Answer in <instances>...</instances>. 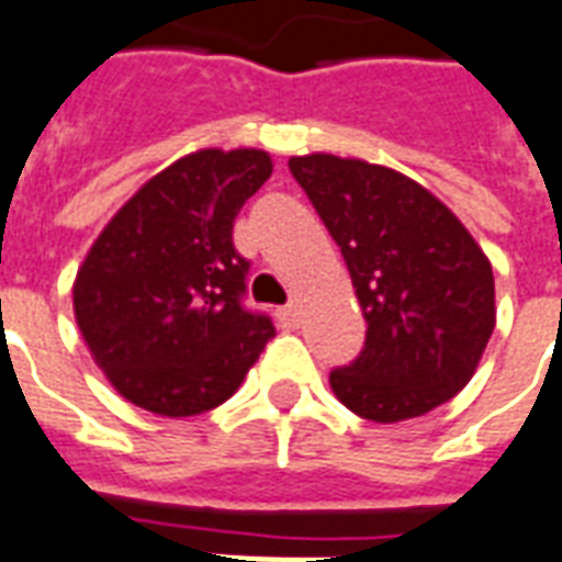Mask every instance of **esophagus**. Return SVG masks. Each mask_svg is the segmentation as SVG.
<instances>
[{
  "mask_svg": "<svg viewBox=\"0 0 562 562\" xmlns=\"http://www.w3.org/2000/svg\"><path fill=\"white\" fill-rule=\"evenodd\" d=\"M277 318H280V327H285V330H294V327H297V322H301V318H297V306H294V303H289V306H280V310H277Z\"/></svg>",
  "mask_w": 562,
  "mask_h": 562,
  "instance_id": "esophagus-1",
  "label": "esophagus"
}]
</instances>
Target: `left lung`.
Returning a JSON list of instances; mask_svg holds the SVG:
<instances>
[{
    "instance_id": "8db88e82",
    "label": "left lung",
    "mask_w": 562,
    "mask_h": 562,
    "mask_svg": "<svg viewBox=\"0 0 562 562\" xmlns=\"http://www.w3.org/2000/svg\"><path fill=\"white\" fill-rule=\"evenodd\" d=\"M294 181L342 249L363 306V351L330 372L372 423L423 417L468 384L494 330V277L450 207L386 166L306 154Z\"/></svg>"
}]
</instances>
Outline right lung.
<instances>
[{
	"mask_svg": "<svg viewBox=\"0 0 562 562\" xmlns=\"http://www.w3.org/2000/svg\"><path fill=\"white\" fill-rule=\"evenodd\" d=\"M256 148L187 154L110 220L74 282V313L112 386L160 417L223 405L273 339L249 310L235 217L270 178Z\"/></svg>",
	"mask_w": 562,
	"mask_h": 562,
	"instance_id": "add662e5",
	"label": "right lung"
}]
</instances>
